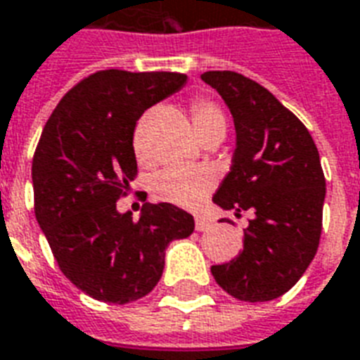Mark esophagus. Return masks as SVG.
I'll use <instances>...</instances> for the list:
<instances>
[{
  "mask_svg": "<svg viewBox=\"0 0 360 360\" xmlns=\"http://www.w3.org/2000/svg\"><path fill=\"white\" fill-rule=\"evenodd\" d=\"M210 227H212V221L208 218H197V219H195V229L200 231V233H202V231H208Z\"/></svg>",
  "mask_w": 360,
  "mask_h": 360,
  "instance_id": "34e87169",
  "label": "esophagus"
}]
</instances>
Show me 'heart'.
I'll use <instances>...</instances> for the list:
<instances>
[{
  "label": "heart",
  "mask_w": 360,
  "mask_h": 360,
  "mask_svg": "<svg viewBox=\"0 0 360 360\" xmlns=\"http://www.w3.org/2000/svg\"><path fill=\"white\" fill-rule=\"evenodd\" d=\"M189 120L193 125L195 133L200 141L208 136L225 135L227 120L218 103L206 99V97H195L189 103ZM133 148L139 161H146V141L142 127L135 131L133 136ZM216 184V176L210 169H167L155 178L152 184V193L161 202L182 206V208H193L210 193Z\"/></svg>",
  "instance_id": "heart-1"
}]
</instances>
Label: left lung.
I'll return each mask as SVG.
<instances>
[{
    "label": "left lung",
    "instance_id": "1",
    "mask_svg": "<svg viewBox=\"0 0 360 360\" xmlns=\"http://www.w3.org/2000/svg\"><path fill=\"white\" fill-rule=\"evenodd\" d=\"M200 79L224 97L236 127L233 167L212 200L236 216L253 214L240 255L214 264L212 276L238 300L278 299L319 246L327 191L319 152L306 125L255 80L235 71H206Z\"/></svg>",
    "mask_w": 360,
    "mask_h": 360
}]
</instances>
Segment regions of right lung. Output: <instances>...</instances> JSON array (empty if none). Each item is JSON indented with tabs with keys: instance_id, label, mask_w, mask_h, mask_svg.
I'll return each mask as SVG.
<instances>
[{
	"instance_id": "1",
	"label": "right lung",
	"mask_w": 360,
	"mask_h": 360,
	"mask_svg": "<svg viewBox=\"0 0 360 360\" xmlns=\"http://www.w3.org/2000/svg\"><path fill=\"white\" fill-rule=\"evenodd\" d=\"M186 79L97 71L67 91L44 124L32 163L35 218L61 272L91 299H142L163 274L169 242L193 233V216L171 202H146L139 219L116 210L136 178V120Z\"/></svg>"
}]
</instances>
